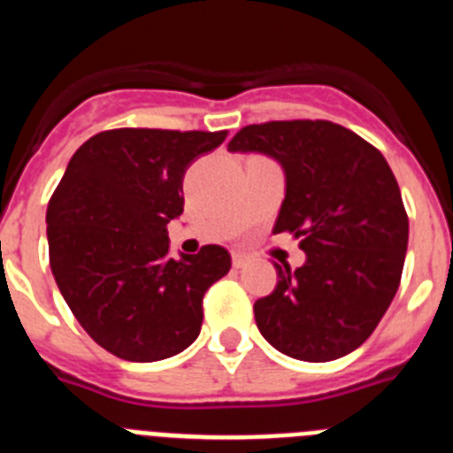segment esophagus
Listing matches in <instances>:
<instances>
[{
	"instance_id": "obj_1",
	"label": "esophagus",
	"mask_w": 453,
	"mask_h": 453,
	"mask_svg": "<svg viewBox=\"0 0 453 453\" xmlns=\"http://www.w3.org/2000/svg\"><path fill=\"white\" fill-rule=\"evenodd\" d=\"M247 261H250V258H247V254H242V252L234 254V268H245Z\"/></svg>"
}]
</instances>
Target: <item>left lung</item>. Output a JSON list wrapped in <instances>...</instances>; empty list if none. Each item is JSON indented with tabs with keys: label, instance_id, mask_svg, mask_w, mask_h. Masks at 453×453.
I'll return each mask as SVG.
<instances>
[{
	"label": "left lung",
	"instance_id": "1",
	"mask_svg": "<svg viewBox=\"0 0 453 453\" xmlns=\"http://www.w3.org/2000/svg\"><path fill=\"white\" fill-rule=\"evenodd\" d=\"M231 153L281 165L286 196L273 234H293L307 261L277 268V286L254 303L265 342L288 357L330 362L376 330L396 296L408 250V215L378 149L332 121L247 126Z\"/></svg>",
	"mask_w": 453,
	"mask_h": 453
}]
</instances>
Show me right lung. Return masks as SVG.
I'll list each match as a JSON object with an SVG mask.
<instances>
[{
  "mask_svg": "<svg viewBox=\"0 0 453 453\" xmlns=\"http://www.w3.org/2000/svg\"><path fill=\"white\" fill-rule=\"evenodd\" d=\"M226 130L119 127L84 142L48 203L50 268L73 316L127 362L179 355L199 337L203 296L231 268L219 245L169 257L183 176Z\"/></svg>",
  "mask_w": 453,
  "mask_h": 453,
  "instance_id": "1",
  "label": "right lung"
}]
</instances>
